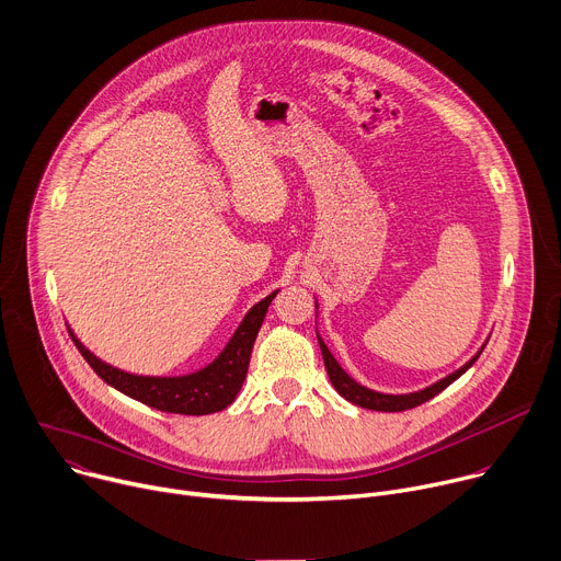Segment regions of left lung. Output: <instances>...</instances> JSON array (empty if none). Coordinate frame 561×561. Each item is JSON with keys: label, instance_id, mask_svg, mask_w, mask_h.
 Wrapping results in <instances>:
<instances>
[{"label": "left lung", "instance_id": "1", "mask_svg": "<svg viewBox=\"0 0 561 561\" xmlns=\"http://www.w3.org/2000/svg\"><path fill=\"white\" fill-rule=\"evenodd\" d=\"M318 311H320V304H318V299H316V318H318ZM316 333H318V342H320V348H322V358H324L327 374H329V378H331L335 391H337L344 400H348V402H353V404H358V407H365V410H374V412H404V410H412V407H416V404H421V402L434 398V396L440 393L445 387H449L456 378H461V376L477 363V358L481 355L483 346H485L488 340H490V337H488V340L483 342V346L472 355V358H470L463 367H458L456 371H451L449 376L436 380L434 385H430V387H425V389H419V391H412V393H382V391H376V389H369V387L360 385L358 380H353V378L342 369V365L335 360V355L329 351L327 342L322 340V335H320V331H318V322H316Z\"/></svg>", "mask_w": 561, "mask_h": 561}]
</instances>
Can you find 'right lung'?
<instances>
[{"mask_svg":"<svg viewBox=\"0 0 561 561\" xmlns=\"http://www.w3.org/2000/svg\"><path fill=\"white\" fill-rule=\"evenodd\" d=\"M277 293L279 290H273L271 295L254 304V307H250V311L243 316V320L230 335L228 344L221 348V353L213 363L181 376H142L118 369L105 360H100L95 353H91L78 340L71 327L67 329L73 344L82 353V358L91 365V369L121 393L168 414L203 416L226 410V407L232 404V400L237 398L248 374L252 344L257 340L266 311Z\"/></svg>","mask_w":561,"mask_h":561,"instance_id":"right-lung-1","label":"right lung"}]
</instances>
